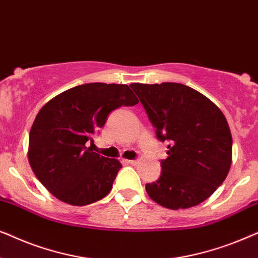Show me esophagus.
Listing matches in <instances>:
<instances>
[{"label":"esophagus","instance_id":"1","mask_svg":"<svg viewBox=\"0 0 258 258\" xmlns=\"http://www.w3.org/2000/svg\"><path fill=\"white\" fill-rule=\"evenodd\" d=\"M124 163L126 164H132V165H135L137 163V161H132V160H124Z\"/></svg>","mask_w":258,"mask_h":258}]
</instances>
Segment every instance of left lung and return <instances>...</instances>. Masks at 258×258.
Here are the masks:
<instances>
[{
    "label": "left lung",
    "mask_w": 258,
    "mask_h": 258,
    "mask_svg": "<svg viewBox=\"0 0 258 258\" xmlns=\"http://www.w3.org/2000/svg\"><path fill=\"white\" fill-rule=\"evenodd\" d=\"M156 129L169 141L161 177L148 183V195L168 209H188L213 195L227 177L232 139L227 118L214 102L181 83L130 86Z\"/></svg>",
    "instance_id": "8db88e82"
}]
</instances>
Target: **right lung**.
<instances>
[{"instance_id":"obj_1","label":"right lung","mask_w":258,"mask_h":258,"mask_svg":"<svg viewBox=\"0 0 258 258\" xmlns=\"http://www.w3.org/2000/svg\"><path fill=\"white\" fill-rule=\"evenodd\" d=\"M137 103L128 86L107 83L74 87L47 102L29 134L28 161L38 181L72 206H87L107 196L122 164L87 146L109 112Z\"/></svg>"}]
</instances>
